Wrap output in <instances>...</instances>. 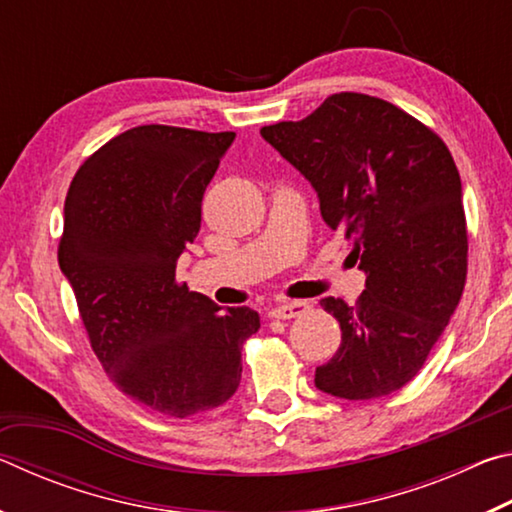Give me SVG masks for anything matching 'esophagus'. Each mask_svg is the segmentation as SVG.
<instances>
[{"instance_id": "1", "label": "esophagus", "mask_w": 512, "mask_h": 512, "mask_svg": "<svg viewBox=\"0 0 512 512\" xmlns=\"http://www.w3.org/2000/svg\"><path fill=\"white\" fill-rule=\"evenodd\" d=\"M309 309V302L305 300H287V302H280V305H275L271 309V318H282V320H291V318H298L305 314Z\"/></svg>"}]
</instances>
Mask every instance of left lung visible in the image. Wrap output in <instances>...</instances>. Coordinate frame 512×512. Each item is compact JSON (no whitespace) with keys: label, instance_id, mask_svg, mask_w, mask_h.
<instances>
[{"label":"left lung","instance_id":"8db88e82","mask_svg":"<svg viewBox=\"0 0 512 512\" xmlns=\"http://www.w3.org/2000/svg\"><path fill=\"white\" fill-rule=\"evenodd\" d=\"M352 244L366 289L354 305L323 298L341 345L316 368V388L375 400L418 375L463 296L467 225L461 176L440 137L384 99L327 97L309 117L264 126Z\"/></svg>","mask_w":512,"mask_h":512}]
</instances>
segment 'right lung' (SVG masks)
Listing matches in <instances>:
<instances>
[{
	"instance_id": "add662e5",
	"label": "right lung",
	"mask_w": 512,
	"mask_h": 512,
	"mask_svg": "<svg viewBox=\"0 0 512 512\" xmlns=\"http://www.w3.org/2000/svg\"><path fill=\"white\" fill-rule=\"evenodd\" d=\"M232 140L131 128L81 164L65 198L58 264L92 350L121 393L169 418L228 402L241 381V345L259 329L257 311H221L176 280Z\"/></svg>"
}]
</instances>
